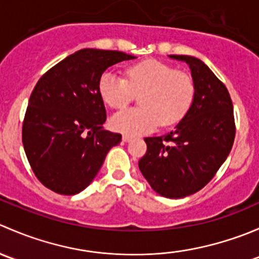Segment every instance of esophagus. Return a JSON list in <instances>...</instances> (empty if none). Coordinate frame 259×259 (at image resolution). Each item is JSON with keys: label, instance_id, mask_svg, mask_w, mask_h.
<instances>
[{"label": "esophagus", "instance_id": "esophagus-1", "mask_svg": "<svg viewBox=\"0 0 259 259\" xmlns=\"http://www.w3.org/2000/svg\"><path fill=\"white\" fill-rule=\"evenodd\" d=\"M132 139H133V138L129 137V135H124V137H122V142H125V143L132 142Z\"/></svg>", "mask_w": 259, "mask_h": 259}]
</instances>
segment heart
<instances>
[{
	"mask_svg": "<svg viewBox=\"0 0 259 259\" xmlns=\"http://www.w3.org/2000/svg\"><path fill=\"white\" fill-rule=\"evenodd\" d=\"M99 94L111 109H124L139 95L140 108L120 111L111 126L126 135H143L161 124H177L194 99V82L183 71L158 61L144 60L126 69V80L106 71L99 80Z\"/></svg>",
	"mask_w": 259,
	"mask_h": 259,
	"instance_id": "b5f03b06",
	"label": "heart"
}]
</instances>
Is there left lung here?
Listing matches in <instances>:
<instances>
[{"label":"left lung","instance_id":"obj_1","mask_svg":"<svg viewBox=\"0 0 259 259\" xmlns=\"http://www.w3.org/2000/svg\"><path fill=\"white\" fill-rule=\"evenodd\" d=\"M189 66L194 99L173 132L145 138L139 169L153 190L178 199L194 194L213 179L231 153L236 137L233 104L228 90L202 61L169 55Z\"/></svg>","mask_w":259,"mask_h":259}]
</instances>
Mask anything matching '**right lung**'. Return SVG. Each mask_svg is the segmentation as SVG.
<instances>
[{
    "instance_id": "obj_1",
    "label": "right lung",
    "mask_w": 259,
    "mask_h": 259,
    "mask_svg": "<svg viewBox=\"0 0 259 259\" xmlns=\"http://www.w3.org/2000/svg\"><path fill=\"white\" fill-rule=\"evenodd\" d=\"M137 59L121 51L82 49L49 70L36 83L22 125L26 156L49 189L74 195L100 170L121 135L104 129L106 110L99 80L108 67Z\"/></svg>"
}]
</instances>
